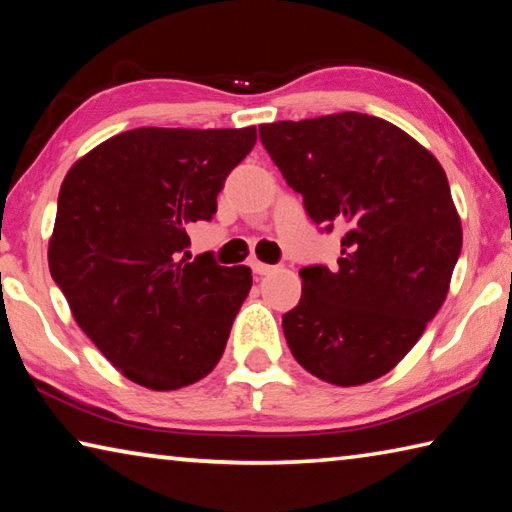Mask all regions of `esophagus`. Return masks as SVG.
Returning a JSON list of instances; mask_svg holds the SVG:
<instances>
[{
  "label": "esophagus",
  "instance_id": "obj_1",
  "mask_svg": "<svg viewBox=\"0 0 512 512\" xmlns=\"http://www.w3.org/2000/svg\"><path fill=\"white\" fill-rule=\"evenodd\" d=\"M250 268H253V273H255V275H268V273H273V271H275V266H271V264H262V262H253V264H250Z\"/></svg>",
  "mask_w": 512,
  "mask_h": 512
}]
</instances>
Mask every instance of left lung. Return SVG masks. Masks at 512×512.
I'll return each mask as SVG.
<instances>
[{
	"mask_svg": "<svg viewBox=\"0 0 512 512\" xmlns=\"http://www.w3.org/2000/svg\"><path fill=\"white\" fill-rule=\"evenodd\" d=\"M259 140L309 219L343 232L341 255L300 271L282 316L311 375L359 386L400 363L445 302L463 246L438 160L391 121L339 112L259 126Z\"/></svg>",
	"mask_w": 512,
	"mask_h": 512,
	"instance_id": "1",
	"label": "left lung"
}]
</instances>
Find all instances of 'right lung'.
I'll use <instances>...</instances> for the list:
<instances>
[{
  "instance_id": "obj_1",
  "label": "right lung",
  "mask_w": 512,
  "mask_h": 512,
  "mask_svg": "<svg viewBox=\"0 0 512 512\" xmlns=\"http://www.w3.org/2000/svg\"><path fill=\"white\" fill-rule=\"evenodd\" d=\"M248 128H135L74 164L58 194L49 271L76 323L135 384L173 391L219 363L248 266L189 262L187 228L212 221Z\"/></svg>"
}]
</instances>
